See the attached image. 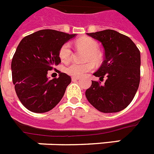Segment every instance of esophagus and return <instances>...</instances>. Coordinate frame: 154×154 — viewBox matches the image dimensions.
<instances>
[{"instance_id":"esophagus-1","label":"esophagus","mask_w":154,"mask_h":154,"mask_svg":"<svg viewBox=\"0 0 154 154\" xmlns=\"http://www.w3.org/2000/svg\"><path fill=\"white\" fill-rule=\"evenodd\" d=\"M71 79H72V81H76L79 80V79H80V78H79V77H72Z\"/></svg>"}]
</instances>
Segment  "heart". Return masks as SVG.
<instances>
[{"label": "heart", "instance_id": "1", "mask_svg": "<svg viewBox=\"0 0 154 154\" xmlns=\"http://www.w3.org/2000/svg\"><path fill=\"white\" fill-rule=\"evenodd\" d=\"M76 46L79 48H81L87 51V55L85 57L86 61H92L94 63H98L100 62L101 56L98 51V45L94 40L89 37H82L76 40ZM72 51L69 44H63L59 51V56L60 60L64 63H67L71 59ZM92 62H87L79 64V63H71L67 66L65 69L66 73L73 77H82L86 73L94 70V65Z\"/></svg>", "mask_w": 154, "mask_h": 154}]
</instances>
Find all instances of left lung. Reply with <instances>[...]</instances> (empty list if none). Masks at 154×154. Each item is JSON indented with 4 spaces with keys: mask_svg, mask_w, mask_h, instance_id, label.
<instances>
[{
    "mask_svg": "<svg viewBox=\"0 0 154 154\" xmlns=\"http://www.w3.org/2000/svg\"><path fill=\"white\" fill-rule=\"evenodd\" d=\"M102 44L104 61L94 73L105 83L92 81L86 91L87 100L103 113H115L128 106L135 96L140 83L141 56L139 49L126 35L111 29L87 33Z\"/></svg>",
    "mask_w": 154,
    "mask_h": 154,
    "instance_id": "left-lung-1",
    "label": "left lung"
}]
</instances>
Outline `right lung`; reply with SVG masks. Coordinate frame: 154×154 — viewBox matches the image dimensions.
Returning a JSON list of instances; mask_svg holds the SVG:
<instances>
[{"label": "right lung", "mask_w": 154, "mask_h": 154, "mask_svg": "<svg viewBox=\"0 0 154 154\" xmlns=\"http://www.w3.org/2000/svg\"><path fill=\"white\" fill-rule=\"evenodd\" d=\"M75 35L44 29L27 35L20 42L12 60V77L17 97L28 110L48 112L62 99L71 77L60 71L59 78L50 80L47 75L61 62V46Z\"/></svg>", "instance_id": "add662e5"}]
</instances>
